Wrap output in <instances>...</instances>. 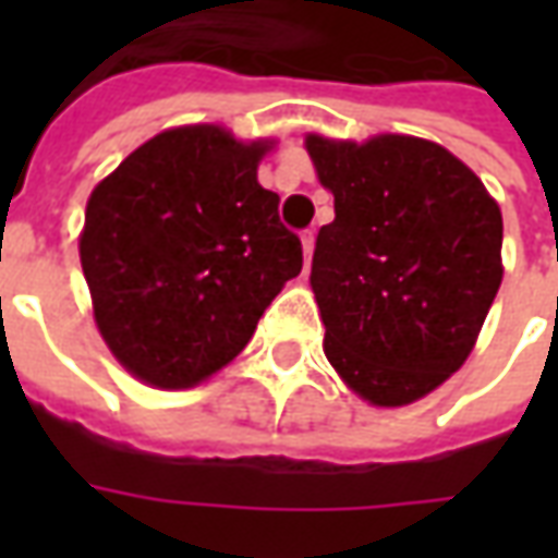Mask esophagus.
<instances>
[{"label":"esophagus","mask_w":558,"mask_h":558,"mask_svg":"<svg viewBox=\"0 0 558 558\" xmlns=\"http://www.w3.org/2000/svg\"><path fill=\"white\" fill-rule=\"evenodd\" d=\"M314 242H316V235H314V230H304V232H302V247H304V266H311V256H314Z\"/></svg>","instance_id":"1"}]
</instances>
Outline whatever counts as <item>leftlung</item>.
<instances>
[{
    "instance_id": "left-lung-1",
    "label": "left lung",
    "mask_w": 558,
    "mask_h": 558,
    "mask_svg": "<svg viewBox=\"0 0 558 558\" xmlns=\"http://www.w3.org/2000/svg\"><path fill=\"white\" fill-rule=\"evenodd\" d=\"M335 220L316 235L311 287L326 359L374 407H407L460 371L502 283V211L430 140L307 134Z\"/></svg>"
}]
</instances>
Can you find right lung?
I'll return each instance as SVG.
<instances>
[{"label": "right lung", "instance_id": "obj_1", "mask_svg": "<svg viewBox=\"0 0 558 558\" xmlns=\"http://www.w3.org/2000/svg\"><path fill=\"white\" fill-rule=\"evenodd\" d=\"M268 140L170 128L131 151L86 203L80 263L101 338L131 374L191 388L230 364L302 271V242L256 182Z\"/></svg>", "mask_w": 558, "mask_h": 558}]
</instances>
